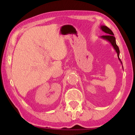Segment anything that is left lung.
I'll return each instance as SVG.
<instances>
[{
  "instance_id": "8db88e82",
  "label": "left lung",
  "mask_w": 135,
  "mask_h": 135,
  "mask_svg": "<svg viewBox=\"0 0 135 135\" xmlns=\"http://www.w3.org/2000/svg\"><path fill=\"white\" fill-rule=\"evenodd\" d=\"M101 29L102 30L103 32H104L107 34V35H103L101 37L103 39L107 40L108 42H110L111 43V45H113V46L114 47V49H115V51H117V55H118V57L119 60L121 61V59H119V47L117 45L116 42H115V38L114 36V35L113 32V31H112L110 29V28H108L107 27L105 26V25H103V26L102 25V26L101 27ZM121 63H122V62H121Z\"/></svg>"
}]
</instances>
